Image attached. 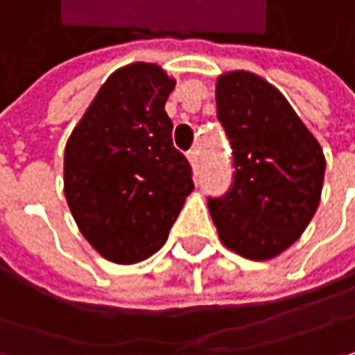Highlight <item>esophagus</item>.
<instances>
[{
    "label": "esophagus",
    "mask_w": 355,
    "mask_h": 355,
    "mask_svg": "<svg viewBox=\"0 0 355 355\" xmlns=\"http://www.w3.org/2000/svg\"><path fill=\"white\" fill-rule=\"evenodd\" d=\"M187 158H189L191 166H193V168H197L198 166V150H189V153H187Z\"/></svg>",
    "instance_id": "esophagus-1"
}]
</instances>
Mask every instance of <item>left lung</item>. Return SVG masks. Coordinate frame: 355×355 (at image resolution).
<instances>
[{
	"instance_id": "obj_1",
	"label": "left lung",
	"mask_w": 355,
	"mask_h": 355,
	"mask_svg": "<svg viewBox=\"0 0 355 355\" xmlns=\"http://www.w3.org/2000/svg\"><path fill=\"white\" fill-rule=\"evenodd\" d=\"M217 118L231 140L235 182L209 211L220 243L251 261L279 257L303 235L322 198L325 157L287 98L247 70L220 73Z\"/></svg>"
}]
</instances>
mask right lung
Masks as SVG:
<instances>
[{"mask_svg":"<svg viewBox=\"0 0 355 355\" xmlns=\"http://www.w3.org/2000/svg\"><path fill=\"white\" fill-rule=\"evenodd\" d=\"M177 80L157 64L118 68L100 86L64 150V195L104 259L132 265L168 239L195 184L164 112Z\"/></svg>","mask_w":355,"mask_h":355,"instance_id":"obj_1","label":"right lung"}]
</instances>
